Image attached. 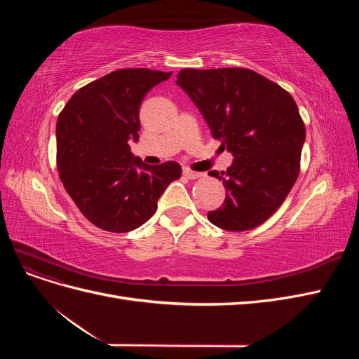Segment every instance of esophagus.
I'll return each instance as SVG.
<instances>
[{"label": "esophagus", "mask_w": 359, "mask_h": 359, "mask_svg": "<svg viewBox=\"0 0 359 359\" xmlns=\"http://www.w3.org/2000/svg\"><path fill=\"white\" fill-rule=\"evenodd\" d=\"M182 173H184V177L189 178V180H196V178H201V177H202L201 172H194V170H191V169H189V168L184 169Z\"/></svg>", "instance_id": "esophagus-1"}]
</instances>
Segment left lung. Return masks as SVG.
I'll return each instance as SVG.
<instances>
[{"instance_id": "8db88e82", "label": "left lung", "mask_w": 359, "mask_h": 359, "mask_svg": "<svg viewBox=\"0 0 359 359\" xmlns=\"http://www.w3.org/2000/svg\"><path fill=\"white\" fill-rule=\"evenodd\" d=\"M177 83L203 115L214 139L233 154L223 181L226 199L208 220L229 232L255 229L285 202L299 175L306 127L292 95L240 67L182 69Z\"/></svg>"}]
</instances>
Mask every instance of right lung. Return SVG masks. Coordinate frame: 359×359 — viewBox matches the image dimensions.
<instances>
[{
  "label": "right lung",
  "instance_id": "obj_1",
  "mask_svg": "<svg viewBox=\"0 0 359 359\" xmlns=\"http://www.w3.org/2000/svg\"><path fill=\"white\" fill-rule=\"evenodd\" d=\"M149 69L115 70L76 91L57 121V166L64 189L94 226L124 233L148 222L157 201L181 177L177 161L149 166L135 158L139 107L170 78Z\"/></svg>",
  "mask_w": 359,
  "mask_h": 359
}]
</instances>
